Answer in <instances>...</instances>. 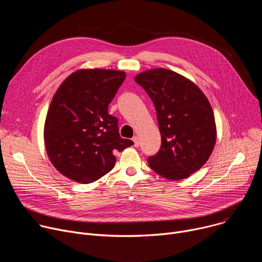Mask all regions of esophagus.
I'll return each instance as SVG.
<instances>
[{"label":"esophagus","mask_w":262,"mask_h":262,"mask_svg":"<svg viewBox=\"0 0 262 262\" xmlns=\"http://www.w3.org/2000/svg\"><path fill=\"white\" fill-rule=\"evenodd\" d=\"M133 141H134V145H135V147H139L140 146V139H139V137H134V139H133Z\"/></svg>","instance_id":"34e87169"}]
</instances>
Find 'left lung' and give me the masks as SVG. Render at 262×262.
<instances>
[{"instance_id":"obj_1","label":"left lung","mask_w":262,"mask_h":262,"mask_svg":"<svg viewBox=\"0 0 262 262\" xmlns=\"http://www.w3.org/2000/svg\"><path fill=\"white\" fill-rule=\"evenodd\" d=\"M135 81L155 103L162 137L160 151L148 158L149 167L171 180L190 177L215 145L216 126L207 97L191 80L165 68L143 71Z\"/></svg>"}]
</instances>
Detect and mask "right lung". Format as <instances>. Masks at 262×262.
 I'll return each instance as SVG.
<instances>
[{"label": "right lung", "instance_id": "add662e5", "mask_svg": "<svg viewBox=\"0 0 262 262\" xmlns=\"http://www.w3.org/2000/svg\"><path fill=\"white\" fill-rule=\"evenodd\" d=\"M114 69H79L57 89L45 123V144L53 166L67 178L90 183L108 173L115 154L134 145L119 136L108 104L125 79Z\"/></svg>", "mask_w": 262, "mask_h": 262}]
</instances>
